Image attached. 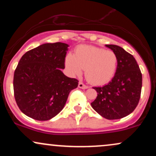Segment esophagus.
Returning <instances> with one entry per match:
<instances>
[{
    "mask_svg": "<svg viewBox=\"0 0 156 156\" xmlns=\"http://www.w3.org/2000/svg\"><path fill=\"white\" fill-rule=\"evenodd\" d=\"M78 87L80 89H88L89 87L88 86L85 85L83 83H82V82H79L78 83Z\"/></svg>",
    "mask_w": 156,
    "mask_h": 156,
    "instance_id": "34e87169",
    "label": "esophagus"
}]
</instances>
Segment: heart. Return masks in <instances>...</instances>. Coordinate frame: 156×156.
<instances>
[{"instance_id": "1", "label": "heart", "mask_w": 156, "mask_h": 156, "mask_svg": "<svg viewBox=\"0 0 156 156\" xmlns=\"http://www.w3.org/2000/svg\"><path fill=\"white\" fill-rule=\"evenodd\" d=\"M65 64L73 75H80L85 69V76L90 83L103 85L112 79L117 69L118 58L115 53L103 48L80 45L74 55H68Z\"/></svg>"}]
</instances>
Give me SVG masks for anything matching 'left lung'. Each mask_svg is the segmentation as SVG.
<instances>
[{
  "instance_id": "obj_1",
  "label": "left lung",
  "mask_w": 156,
  "mask_h": 156,
  "mask_svg": "<svg viewBox=\"0 0 156 156\" xmlns=\"http://www.w3.org/2000/svg\"><path fill=\"white\" fill-rule=\"evenodd\" d=\"M105 46L117 55V69L108 84L93 88L98 96L91 105L105 119H118L129 115L137 106L141 96L142 75L131 54L115 44Z\"/></svg>"
}]
</instances>
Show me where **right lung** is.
I'll return each instance as SVG.
<instances>
[{"label":"right lung","mask_w":156,"mask_h":156,"mask_svg":"<svg viewBox=\"0 0 156 156\" xmlns=\"http://www.w3.org/2000/svg\"><path fill=\"white\" fill-rule=\"evenodd\" d=\"M67 44L45 43L26 52L14 74V94L23 114L39 121L49 120L63 109L78 80L64 74Z\"/></svg>","instance_id":"1"}]
</instances>
